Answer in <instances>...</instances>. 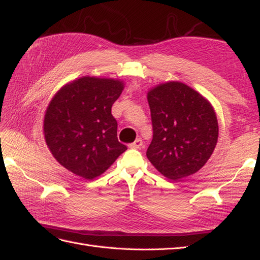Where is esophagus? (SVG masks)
Masks as SVG:
<instances>
[{
	"instance_id": "34e87169",
	"label": "esophagus",
	"mask_w": 260,
	"mask_h": 260,
	"mask_svg": "<svg viewBox=\"0 0 260 260\" xmlns=\"http://www.w3.org/2000/svg\"><path fill=\"white\" fill-rule=\"evenodd\" d=\"M142 145H143L142 140H141V139H137V140L135 141V142L130 144V147H131V148H141V147H142Z\"/></svg>"
}]
</instances>
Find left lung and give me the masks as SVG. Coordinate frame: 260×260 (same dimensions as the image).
I'll use <instances>...</instances> for the list:
<instances>
[{"label": "left lung", "mask_w": 260, "mask_h": 260, "mask_svg": "<svg viewBox=\"0 0 260 260\" xmlns=\"http://www.w3.org/2000/svg\"><path fill=\"white\" fill-rule=\"evenodd\" d=\"M153 140L146 156L157 171L178 181L202 169L214 153L219 125L210 102L180 81L159 83L147 92Z\"/></svg>", "instance_id": "left-lung-1"}]
</instances>
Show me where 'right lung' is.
Segmentation results:
<instances>
[{
    "label": "right lung",
    "instance_id": "obj_1",
    "mask_svg": "<svg viewBox=\"0 0 260 260\" xmlns=\"http://www.w3.org/2000/svg\"><path fill=\"white\" fill-rule=\"evenodd\" d=\"M123 89L120 79L82 76L62 85L50 101L43 120L45 143L74 175L95 179L127 149L117 139L112 115Z\"/></svg>",
    "mask_w": 260,
    "mask_h": 260
}]
</instances>
